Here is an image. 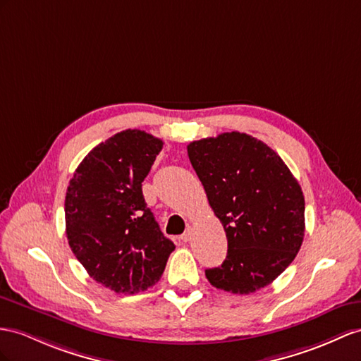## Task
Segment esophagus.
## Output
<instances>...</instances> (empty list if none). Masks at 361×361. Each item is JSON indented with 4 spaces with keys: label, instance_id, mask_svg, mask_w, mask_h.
Returning <instances> with one entry per match:
<instances>
[{
    "label": "esophagus",
    "instance_id": "1",
    "mask_svg": "<svg viewBox=\"0 0 361 361\" xmlns=\"http://www.w3.org/2000/svg\"><path fill=\"white\" fill-rule=\"evenodd\" d=\"M180 239L183 243H189L190 239H192V228H188L186 232H184L181 236H180Z\"/></svg>",
    "mask_w": 361,
    "mask_h": 361
}]
</instances>
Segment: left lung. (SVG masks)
Instances as JSON below:
<instances>
[{
    "mask_svg": "<svg viewBox=\"0 0 361 361\" xmlns=\"http://www.w3.org/2000/svg\"><path fill=\"white\" fill-rule=\"evenodd\" d=\"M188 154L227 236L226 261L206 277L233 294L264 288L300 250L305 198L298 180L270 146L244 133L192 142Z\"/></svg>",
    "mask_w": 361,
    "mask_h": 361,
    "instance_id": "obj_1",
    "label": "left lung"
}]
</instances>
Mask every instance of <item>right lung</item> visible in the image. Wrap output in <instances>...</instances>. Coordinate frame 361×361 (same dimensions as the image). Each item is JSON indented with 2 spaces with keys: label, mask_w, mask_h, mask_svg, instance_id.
<instances>
[{
  "label": "right lung",
  "mask_w": 361,
  "mask_h": 361,
  "mask_svg": "<svg viewBox=\"0 0 361 361\" xmlns=\"http://www.w3.org/2000/svg\"><path fill=\"white\" fill-rule=\"evenodd\" d=\"M163 142L126 129L91 149L66 195V233L71 252L96 282L135 294L160 281L173 243L146 206L142 183Z\"/></svg>",
  "instance_id": "1"
}]
</instances>
